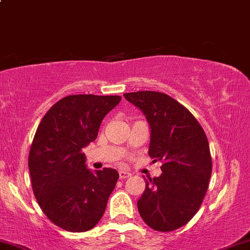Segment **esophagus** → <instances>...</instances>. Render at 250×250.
<instances>
[{"mask_svg": "<svg viewBox=\"0 0 250 250\" xmlns=\"http://www.w3.org/2000/svg\"><path fill=\"white\" fill-rule=\"evenodd\" d=\"M119 177H120V179H125V178H128V177H130V173L125 170H120Z\"/></svg>", "mask_w": 250, "mask_h": 250, "instance_id": "1", "label": "esophagus"}]
</instances>
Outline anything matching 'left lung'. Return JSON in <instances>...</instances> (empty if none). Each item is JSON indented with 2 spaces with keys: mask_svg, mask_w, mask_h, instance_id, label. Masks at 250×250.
Masks as SVG:
<instances>
[{
  "mask_svg": "<svg viewBox=\"0 0 250 250\" xmlns=\"http://www.w3.org/2000/svg\"><path fill=\"white\" fill-rule=\"evenodd\" d=\"M123 96L148 120L149 156L161 162L163 172L146 179L138 212L152 229H178L199 211L208 188L212 157L205 131L188 108L164 93L141 91Z\"/></svg>",
  "mask_w": 250,
  "mask_h": 250,
  "instance_id": "8db88e82",
  "label": "left lung"
}]
</instances>
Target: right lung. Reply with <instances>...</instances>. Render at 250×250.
Wrapping results in <instances>:
<instances>
[{
	"mask_svg": "<svg viewBox=\"0 0 250 250\" xmlns=\"http://www.w3.org/2000/svg\"><path fill=\"white\" fill-rule=\"evenodd\" d=\"M119 95L77 94L60 99L47 110L29 152L32 191L44 214L72 233L92 229L100 221L119 173L86 169L83 148L98 136Z\"/></svg>",
	"mask_w": 250,
	"mask_h": 250,
	"instance_id": "1",
	"label": "right lung"
}]
</instances>
